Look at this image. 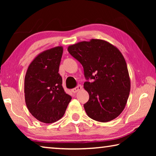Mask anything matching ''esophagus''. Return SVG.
<instances>
[{"mask_svg":"<svg viewBox=\"0 0 156 156\" xmlns=\"http://www.w3.org/2000/svg\"><path fill=\"white\" fill-rule=\"evenodd\" d=\"M82 88H83V87H82L81 85H78L77 87H76L72 89V91L73 92V93H74V94L75 93H77V92L78 91H80Z\"/></svg>","mask_w":156,"mask_h":156,"instance_id":"obj_1","label":"esophagus"}]
</instances>
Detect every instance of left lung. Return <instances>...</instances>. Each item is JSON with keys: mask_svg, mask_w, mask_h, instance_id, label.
I'll return each instance as SVG.
<instances>
[{"mask_svg": "<svg viewBox=\"0 0 156 156\" xmlns=\"http://www.w3.org/2000/svg\"><path fill=\"white\" fill-rule=\"evenodd\" d=\"M80 62L88 80L84 88L89 99L84 105L87 114L98 122L115 119L125 109L131 89L127 65L115 46L101 39L81 41L68 47Z\"/></svg>", "mask_w": 156, "mask_h": 156, "instance_id": "1", "label": "left lung"}]
</instances>
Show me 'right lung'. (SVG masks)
<instances>
[{
	"instance_id": "add662e5",
	"label": "right lung",
	"mask_w": 156,
	"mask_h": 156,
	"mask_svg": "<svg viewBox=\"0 0 156 156\" xmlns=\"http://www.w3.org/2000/svg\"><path fill=\"white\" fill-rule=\"evenodd\" d=\"M63 47L41 52L29 65L25 77V99L29 112L40 122L50 124L64 115L72 97L63 89L59 66Z\"/></svg>"
}]
</instances>
